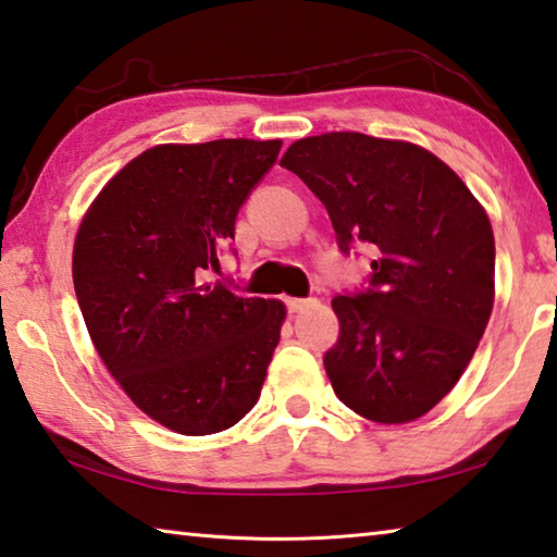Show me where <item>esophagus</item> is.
Returning a JSON list of instances; mask_svg holds the SVG:
<instances>
[{
    "label": "esophagus",
    "mask_w": 557,
    "mask_h": 557,
    "mask_svg": "<svg viewBox=\"0 0 557 557\" xmlns=\"http://www.w3.org/2000/svg\"><path fill=\"white\" fill-rule=\"evenodd\" d=\"M318 304V300H313V298H288L286 300V306H288V310L290 313H304V310H308V308H313Z\"/></svg>",
    "instance_id": "obj_1"
}]
</instances>
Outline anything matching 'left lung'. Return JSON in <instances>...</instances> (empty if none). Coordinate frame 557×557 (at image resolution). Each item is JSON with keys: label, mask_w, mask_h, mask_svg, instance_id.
I'll return each mask as SVG.
<instances>
[{"label": "left lung", "mask_w": 557, "mask_h": 557, "mask_svg": "<svg viewBox=\"0 0 557 557\" xmlns=\"http://www.w3.org/2000/svg\"><path fill=\"white\" fill-rule=\"evenodd\" d=\"M327 208L339 249L374 251L372 288L337 296L335 394L367 421L411 423L453 392L494 308V232L482 202L423 146L327 132L288 146Z\"/></svg>", "instance_id": "left-lung-1"}]
</instances>
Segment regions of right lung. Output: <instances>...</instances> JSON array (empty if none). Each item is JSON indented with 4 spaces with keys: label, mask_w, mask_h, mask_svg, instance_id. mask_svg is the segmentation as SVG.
Wrapping results in <instances>:
<instances>
[{
    "label": "right lung",
    "mask_w": 557,
    "mask_h": 557,
    "mask_svg": "<svg viewBox=\"0 0 557 557\" xmlns=\"http://www.w3.org/2000/svg\"><path fill=\"white\" fill-rule=\"evenodd\" d=\"M281 144L151 146L104 183L77 227L73 284L97 355L173 433L227 431L259 401L286 306L208 284L205 271Z\"/></svg>",
    "instance_id": "right-lung-1"
}]
</instances>
